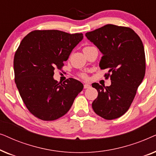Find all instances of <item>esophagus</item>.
<instances>
[{
  "mask_svg": "<svg viewBox=\"0 0 156 156\" xmlns=\"http://www.w3.org/2000/svg\"><path fill=\"white\" fill-rule=\"evenodd\" d=\"M90 87H91V86L89 84H84V89H89V88H90Z\"/></svg>",
  "mask_w": 156,
  "mask_h": 156,
  "instance_id": "1",
  "label": "esophagus"
}]
</instances>
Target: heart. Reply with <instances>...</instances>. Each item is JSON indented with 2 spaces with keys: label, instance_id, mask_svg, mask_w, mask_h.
<instances>
[{
  "label": "heart",
  "instance_id": "1",
  "mask_svg": "<svg viewBox=\"0 0 156 156\" xmlns=\"http://www.w3.org/2000/svg\"><path fill=\"white\" fill-rule=\"evenodd\" d=\"M89 48H91V46H86V47H84V48H83V50H87V49H88ZM80 77H82V79H87V75L85 73H80Z\"/></svg>",
  "mask_w": 156,
  "mask_h": 156
}]
</instances>
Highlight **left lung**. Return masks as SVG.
<instances>
[{"mask_svg":"<svg viewBox=\"0 0 156 156\" xmlns=\"http://www.w3.org/2000/svg\"><path fill=\"white\" fill-rule=\"evenodd\" d=\"M103 56L99 62L101 69H108L109 87L92 84L98 97L92 108L106 120L119 118L129 110L137 89L146 72V56L139 36L129 27L108 24L86 33Z\"/></svg>","mask_w":156,"mask_h":156,"instance_id":"obj_1","label":"left lung"}]
</instances>
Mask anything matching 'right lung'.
I'll list each match as a JSON object with an SVG mask.
<instances>
[{"label": "right lung", "mask_w": 156, "mask_h": 156, "mask_svg": "<svg viewBox=\"0 0 156 156\" xmlns=\"http://www.w3.org/2000/svg\"><path fill=\"white\" fill-rule=\"evenodd\" d=\"M82 39V33L37 30L21 41L14 56L15 82L27 108L37 118L54 121L63 116L82 91L80 81L69 78L58 82L53 75Z\"/></svg>", "instance_id": "1"}]
</instances>
